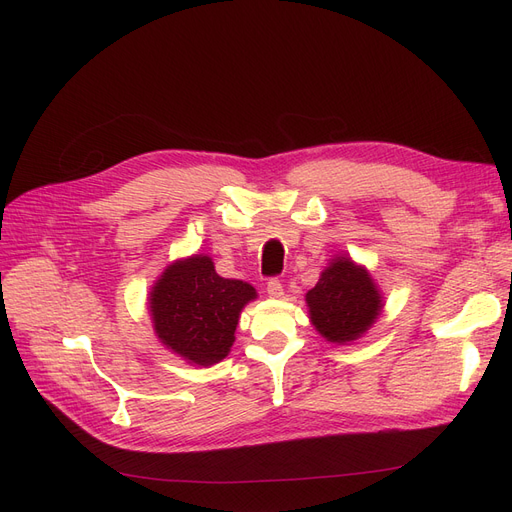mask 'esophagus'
Wrapping results in <instances>:
<instances>
[{"label": "esophagus", "instance_id": "esophagus-1", "mask_svg": "<svg viewBox=\"0 0 512 512\" xmlns=\"http://www.w3.org/2000/svg\"><path fill=\"white\" fill-rule=\"evenodd\" d=\"M267 294H270L272 299H282L284 297V288H282V282L278 278L267 280Z\"/></svg>", "mask_w": 512, "mask_h": 512}]
</instances>
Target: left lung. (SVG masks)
<instances>
[{
    "instance_id": "obj_1",
    "label": "left lung",
    "mask_w": 512,
    "mask_h": 512,
    "mask_svg": "<svg viewBox=\"0 0 512 512\" xmlns=\"http://www.w3.org/2000/svg\"><path fill=\"white\" fill-rule=\"evenodd\" d=\"M315 330L330 342L357 340L382 311V297L371 276L351 259L338 257L307 292Z\"/></svg>"
}]
</instances>
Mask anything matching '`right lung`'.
Returning <instances> with one entry per match:
<instances>
[{
	"instance_id": "1",
	"label": "right lung",
	"mask_w": 512,
	"mask_h": 512,
	"mask_svg": "<svg viewBox=\"0 0 512 512\" xmlns=\"http://www.w3.org/2000/svg\"><path fill=\"white\" fill-rule=\"evenodd\" d=\"M255 297L251 284L220 278L209 257L195 255L161 274L149 305L161 342L186 361L213 365L228 355L240 309Z\"/></svg>"
}]
</instances>
